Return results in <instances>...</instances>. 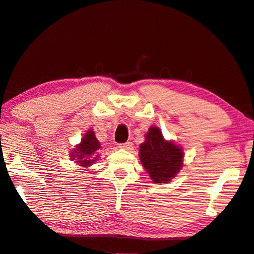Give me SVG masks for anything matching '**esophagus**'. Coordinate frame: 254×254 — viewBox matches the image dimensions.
<instances>
[{
	"instance_id": "34e87169",
	"label": "esophagus",
	"mask_w": 254,
	"mask_h": 254,
	"mask_svg": "<svg viewBox=\"0 0 254 254\" xmlns=\"http://www.w3.org/2000/svg\"><path fill=\"white\" fill-rule=\"evenodd\" d=\"M119 148L124 149V150H131L133 148L132 142H126V143H121L119 144Z\"/></svg>"
}]
</instances>
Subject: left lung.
I'll return each mask as SVG.
<instances>
[{"mask_svg":"<svg viewBox=\"0 0 254 254\" xmlns=\"http://www.w3.org/2000/svg\"><path fill=\"white\" fill-rule=\"evenodd\" d=\"M140 160L156 184H168L183 168V149L173 141H166L157 127H151L140 144Z\"/></svg>","mask_w":254,"mask_h":254,"instance_id":"8db88e82","label":"left lung"}]
</instances>
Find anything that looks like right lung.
<instances>
[{
	"label": "right lung",
	"instance_id": "obj_1",
	"mask_svg": "<svg viewBox=\"0 0 254 254\" xmlns=\"http://www.w3.org/2000/svg\"><path fill=\"white\" fill-rule=\"evenodd\" d=\"M101 148V143L96 139L95 133L89 130L85 133L80 143L70 153V159L75 160L77 165L81 167L92 166L98 159V150Z\"/></svg>",
	"mask_w": 254,
	"mask_h": 254
}]
</instances>
